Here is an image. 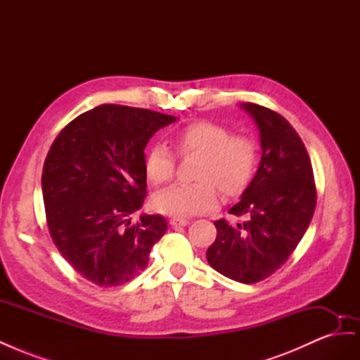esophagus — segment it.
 Here are the masks:
<instances>
[{"mask_svg":"<svg viewBox=\"0 0 360 360\" xmlns=\"http://www.w3.org/2000/svg\"><path fill=\"white\" fill-rule=\"evenodd\" d=\"M169 224L172 226H186V225H189V221L188 219H180V217H172Z\"/></svg>","mask_w":360,"mask_h":360,"instance_id":"esophagus-1","label":"esophagus"}]
</instances>
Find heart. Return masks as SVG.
Listing matches in <instances>:
<instances>
[{"instance_id":"1","label":"heart","mask_w":360,"mask_h":360,"mask_svg":"<svg viewBox=\"0 0 360 360\" xmlns=\"http://www.w3.org/2000/svg\"><path fill=\"white\" fill-rule=\"evenodd\" d=\"M172 141L181 156L202 155L197 183H180L155 197L156 210L177 217H189L213 210L219 201L217 188L225 195L240 193L257 167V147L252 139L231 135V130L212 122H193L174 130ZM176 156L167 144L151 146L146 156V174L153 184L172 179Z\"/></svg>"}]
</instances>
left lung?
<instances>
[{
    "label": "left lung",
    "instance_id": "obj_1",
    "mask_svg": "<svg viewBox=\"0 0 360 360\" xmlns=\"http://www.w3.org/2000/svg\"><path fill=\"white\" fill-rule=\"evenodd\" d=\"M242 108L259 129V167L230 209L243 221L214 222L217 236L207 261L226 278L255 284L275 274L297 248L311 224L317 191L308 151L287 120L255 103Z\"/></svg>",
    "mask_w": 360,
    "mask_h": 360
}]
</instances>
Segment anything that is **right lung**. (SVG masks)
Listing matches in <instances>:
<instances>
[{
	"label": "right lung",
	"instance_id": "add662e5",
	"mask_svg": "<svg viewBox=\"0 0 360 360\" xmlns=\"http://www.w3.org/2000/svg\"><path fill=\"white\" fill-rule=\"evenodd\" d=\"M176 117L124 105H101L64 127L43 163L46 222L61 257L99 287L122 285L148 266L167 233L165 217L130 214L147 195L144 148Z\"/></svg>",
	"mask_w": 360,
	"mask_h": 360
}]
</instances>
